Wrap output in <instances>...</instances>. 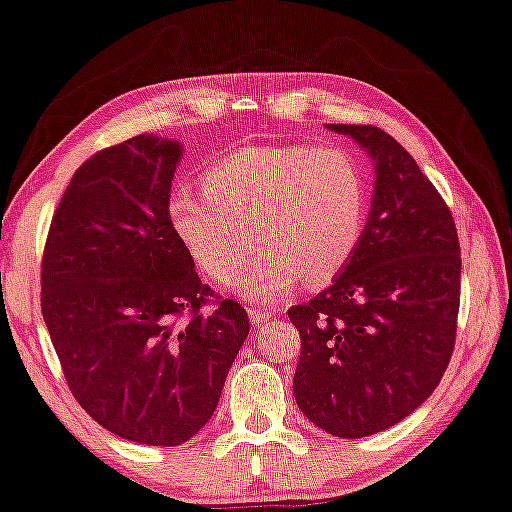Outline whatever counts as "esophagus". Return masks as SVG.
Here are the masks:
<instances>
[{
    "mask_svg": "<svg viewBox=\"0 0 512 512\" xmlns=\"http://www.w3.org/2000/svg\"><path fill=\"white\" fill-rule=\"evenodd\" d=\"M248 317L250 322H253L255 326H262L269 322V319H273V312L266 310V308H257V305H253V308H248Z\"/></svg>",
    "mask_w": 512,
    "mask_h": 512,
    "instance_id": "34e87169",
    "label": "esophagus"
}]
</instances>
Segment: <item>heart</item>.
<instances>
[{
  "mask_svg": "<svg viewBox=\"0 0 512 512\" xmlns=\"http://www.w3.org/2000/svg\"><path fill=\"white\" fill-rule=\"evenodd\" d=\"M167 216L195 264L216 282L234 280L248 301H278L308 280L322 285L352 262L365 230L368 190L340 149L248 147L220 158L202 193L179 190Z\"/></svg>",
  "mask_w": 512,
  "mask_h": 512,
  "instance_id": "b5f03b06",
  "label": "heart"
}]
</instances>
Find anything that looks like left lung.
Instances as JSON below:
<instances>
[{
  "label": "left lung",
  "instance_id": "left-lung-1",
  "mask_svg": "<svg viewBox=\"0 0 512 512\" xmlns=\"http://www.w3.org/2000/svg\"><path fill=\"white\" fill-rule=\"evenodd\" d=\"M375 165L368 223L352 262L289 308L301 333L296 404L342 439L386 430L430 398L451 361L460 241L451 211L409 151L377 126L326 124Z\"/></svg>",
  "mask_w": 512,
  "mask_h": 512
}]
</instances>
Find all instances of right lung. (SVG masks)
<instances>
[{
  "instance_id": "obj_1",
  "label": "right lung",
  "mask_w": 512,
  "mask_h": 512,
  "mask_svg": "<svg viewBox=\"0 0 512 512\" xmlns=\"http://www.w3.org/2000/svg\"><path fill=\"white\" fill-rule=\"evenodd\" d=\"M177 140L135 135L91 156L52 216L41 310L80 407L105 430L179 446L209 423L250 324L211 287L167 216Z\"/></svg>"
}]
</instances>
